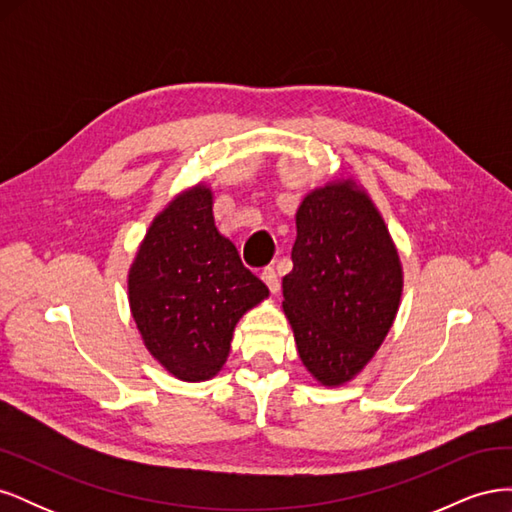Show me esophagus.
I'll return each mask as SVG.
<instances>
[{"label": "esophagus", "mask_w": 512, "mask_h": 512, "mask_svg": "<svg viewBox=\"0 0 512 512\" xmlns=\"http://www.w3.org/2000/svg\"><path fill=\"white\" fill-rule=\"evenodd\" d=\"M260 277H262V282H265V284L269 286L271 292L280 290V275H277V271H275L273 267H265V269H262Z\"/></svg>", "instance_id": "esophagus-1"}]
</instances>
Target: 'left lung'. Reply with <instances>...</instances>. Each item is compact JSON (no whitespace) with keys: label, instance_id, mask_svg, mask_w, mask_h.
Listing matches in <instances>:
<instances>
[{"label":"left lung","instance_id":"1","mask_svg":"<svg viewBox=\"0 0 512 512\" xmlns=\"http://www.w3.org/2000/svg\"><path fill=\"white\" fill-rule=\"evenodd\" d=\"M401 265L374 203L348 181L303 198L284 312L303 365L339 386L369 363L395 320Z\"/></svg>","mask_w":512,"mask_h":512}]
</instances>
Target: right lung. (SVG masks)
<instances>
[{
    "mask_svg": "<svg viewBox=\"0 0 512 512\" xmlns=\"http://www.w3.org/2000/svg\"><path fill=\"white\" fill-rule=\"evenodd\" d=\"M211 190L177 196L153 224L130 269V307L147 350L175 378L222 369L232 331L269 294L213 222Z\"/></svg>",
    "mask_w": 512,
    "mask_h": 512,
    "instance_id": "right-lung-1",
    "label": "right lung"
}]
</instances>
